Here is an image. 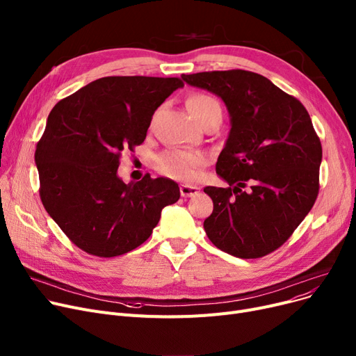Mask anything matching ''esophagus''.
I'll list each match as a JSON object with an SVG mask.
<instances>
[{
	"label": "esophagus",
	"instance_id": "obj_1",
	"mask_svg": "<svg viewBox=\"0 0 356 356\" xmlns=\"http://www.w3.org/2000/svg\"><path fill=\"white\" fill-rule=\"evenodd\" d=\"M199 192V189L196 186H191V184H181L180 186V195L183 197H192Z\"/></svg>",
	"mask_w": 356,
	"mask_h": 356
}]
</instances>
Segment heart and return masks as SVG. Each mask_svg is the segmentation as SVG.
I'll list each match as a JSON object with an SVG mask.
<instances>
[{"label": "heart", "mask_w": 356, "mask_h": 356, "mask_svg": "<svg viewBox=\"0 0 356 356\" xmlns=\"http://www.w3.org/2000/svg\"><path fill=\"white\" fill-rule=\"evenodd\" d=\"M186 105H188L192 117L200 125L212 115L222 114L218 101L209 95H204V93H195V95L188 99ZM157 164L161 173L173 179L193 180L199 173V168L204 164V157L197 152L168 148L164 149L161 154H159Z\"/></svg>", "instance_id": "obj_1"}]
</instances>
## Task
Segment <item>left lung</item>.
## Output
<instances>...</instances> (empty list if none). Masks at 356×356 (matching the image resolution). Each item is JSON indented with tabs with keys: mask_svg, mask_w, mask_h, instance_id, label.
<instances>
[{
	"mask_svg": "<svg viewBox=\"0 0 356 356\" xmlns=\"http://www.w3.org/2000/svg\"><path fill=\"white\" fill-rule=\"evenodd\" d=\"M225 102L231 131L216 163L229 188L203 192L213 212L203 228L212 244L238 258L282 247L319 195L322 144L303 104L258 73L232 69L181 74Z\"/></svg>",
	"mask_w": 356,
	"mask_h": 356,
	"instance_id": "1",
	"label": "left lung"
}]
</instances>
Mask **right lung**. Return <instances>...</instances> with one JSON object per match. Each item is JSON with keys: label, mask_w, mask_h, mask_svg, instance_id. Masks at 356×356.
Wrapping results in <instances>:
<instances>
[{"label": "right lung", "mask_w": 356, "mask_h": 356, "mask_svg": "<svg viewBox=\"0 0 356 356\" xmlns=\"http://www.w3.org/2000/svg\"><path fill=\"white\" fill-rule=\"evenodd\" d=\"M179 78L106 76L54 105L34 160L47 213L82 251L118 257L152 235L179 184L152 179L125 184L122 152L145 140L154 111L181 88Z\"/></svg>", "instance_id": "right-lung-1"}]
</instances>
